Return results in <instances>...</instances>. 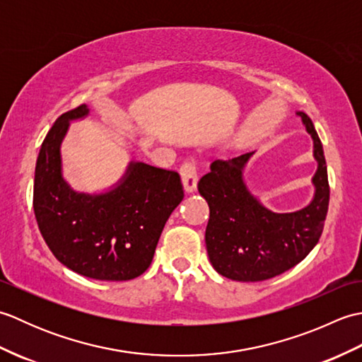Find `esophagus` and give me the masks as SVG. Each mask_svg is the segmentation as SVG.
I'll return each mask as SVG.
<instances>
[{
    "mask_svg": "<svg viewBox=\"0 0 362 362\" xmlns=\"http://www.w3.org/2000/svg\"><path fill=\"white\" fill-rule=\"evenodd\" d=\"M180 177L187 193H194L197 188V163L194 160L185 161L180 166Z\"/></svg>",
    "mask_w": 362,
    "mask_h": 362,
    "instance_id": "obj_1",
    "label": "esophagus"
}]
</instances>
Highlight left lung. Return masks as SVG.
Here are the masks:
<instances>
[{
	"instance_id": "1",
	"label": "left lung",
	"mask_w": 362,
	"mask_h": 362,
	"mask_svg": "<svg viewBox=\"0 0 362 362\" xmlns=\"http://www.w3.org/2000/svg\"><path fill=\"white\" fill-rule=\"evenodd\" d=\"M302 118L314 140L317 171L311 204L294 213H274L253 197L243 180V169L253 152L232 160H214L197 189L210 206L205 232L213 267L236 281H263L289 271L317 244L328 211L329 185L320 138L313 121Z\"/></svg>"
}]
</instances>
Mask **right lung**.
<instances>
[{"mask_svg":"<svg viewBox=\"0 0 362 362\" xmlns=\"http://www.w3.org/2000/svg\"><path fill=\"white\" fill-rule=\"evenodd\" d=\"M87 115L86 104L65 112L45 136L34 179L35 219L68 269L95 280H132L151 266L166 221L182 202L180 175L138 161L109 193H76L60 173V143L68 121Z\"/></svg>","mask_w":362,"mask_h":362,"instance_id":"1","label":"right lung"}]
</instances>
